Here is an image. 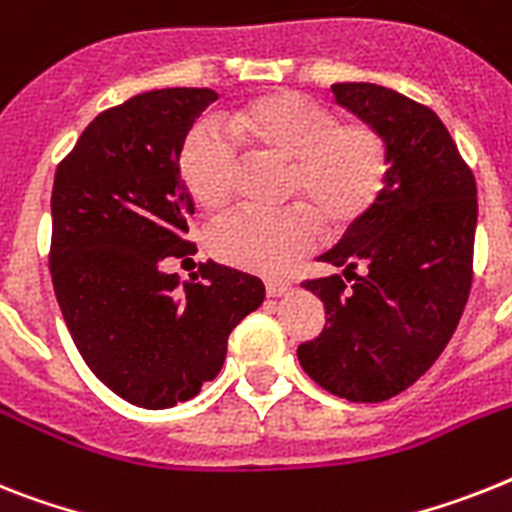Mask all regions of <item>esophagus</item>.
Here are the masks:
<instances>
[{"label": "esophagus", "instance_id": "esophagus-1", "mask_svg": "<svg viewBox=\"0 0 512 512\" xmlns=\"http://www.w3.org/2000/svg\"><path fill=\"white\" fill-rule=\"evenodd\" d=\"M287 290H290V280H280V277L266 280V295H269V298H280Z\"/></svg>", "mask_w": 512, "mask_h": 512}]
</instances>
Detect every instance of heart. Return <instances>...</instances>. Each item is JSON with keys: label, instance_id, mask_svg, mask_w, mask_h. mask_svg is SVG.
<instances>
[{"label": "heart", "instance_id": "b5f03b06", "mask_svg": "<svg viewBox=\"0 0 512 512\" xmlns=\"http://www.w3.org/2000/svg\"><path fill=\"white\" fill-rule=\"evenodd\" d=\"M230 133L248 149L287 159V190L306 198L329 227L356 222L384 188L382 135L363 122H340L332 109L308 96L280 91L248 101L230 114ZM238 164L235 143L209 122L185 135L177 159L190 198L209 211L230 201ZM314 240L316 217L308 206L238 209L209 230V248L217 259L264 274L285 269Z\"/></svg>", "mask_w": 512, "mask_h": 512}]
</instances>
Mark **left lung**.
Returning <instances> with one entry per match:
<instances>
[{"label": "left lung", "instance_id": "obj_1", "mask_svg": "<svg viewBox=\"0 0 512 512\" xmlns=\"http://www.w3.org/2000/svg\"><path fill=\"white\" fill-rule=\"evenodd\" d=\"M340 107L387 146L379 198L319 256L340 274L303 282L322 298V335L298 345L303 371L350 403H382L429 371L453 337L474 269L476 180L437 114L392 88L335 83Z\"/></svg>", "mask_w": 512, "mask_h": 512}]
</instances>
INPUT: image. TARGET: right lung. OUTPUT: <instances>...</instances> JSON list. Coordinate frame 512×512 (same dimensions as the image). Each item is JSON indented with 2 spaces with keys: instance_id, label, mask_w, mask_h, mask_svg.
<instances>
[{
  "instance_id": "1",
  "label": "right lung",
  "mask_w": 512,
  "mask_h": 512,
  "mask_svg": "<svg viewBox=\"0 0 512 512\" xmlns=\"http://www.w3.org/2000/svg\"><path fill=\"white\" fill-rule=\"evenodd\" d=\"M211 101V88L133 96L101 112L54 175L49 266L67 329L88 369L149 411L196 398L232 329L264 303L259 277L214 261L183 285L164 272L196 251L177 159Z\"/></svg>"
}]
</instances>
